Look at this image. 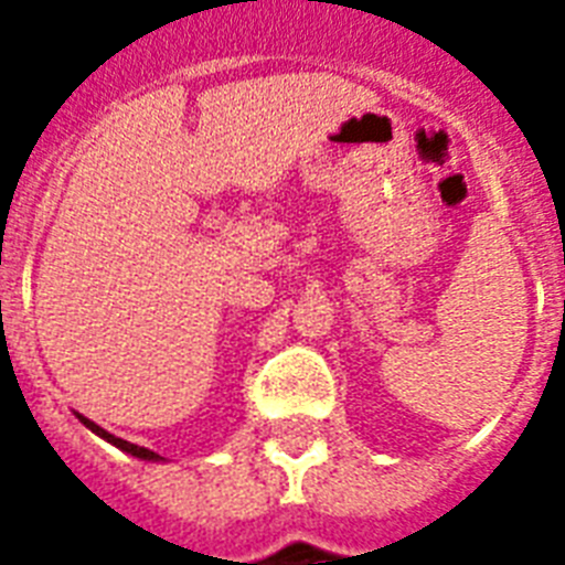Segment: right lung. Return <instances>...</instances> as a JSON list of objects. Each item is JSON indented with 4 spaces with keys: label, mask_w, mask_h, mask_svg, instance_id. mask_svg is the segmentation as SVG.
Here are the masks:
<instances>
[{
    "label": "right lung",
    "mask_w": 565,
    "mask_h": 565,
    "mask_svg": "<svg viewBox=\"0 0 565 565\" xmlns=\"http://www.w3.org/2000/svg\"><path fill=\"white\" fill-rule=\"evenodd\" d=\"M78 419H82L84 428H90L93 434H96V437H102V439H105V443H110V446H117L119 451H126V455L140 457V460H149V463H158V460H163L161 455H154V451H149V448L135 446V443H128V439L114 437V434H108V430H105V428H99L96 422H90V419H87V416H82V413H78Z\"/></svg>",
    "instance_id": "add662e5"
}]
</instances>
